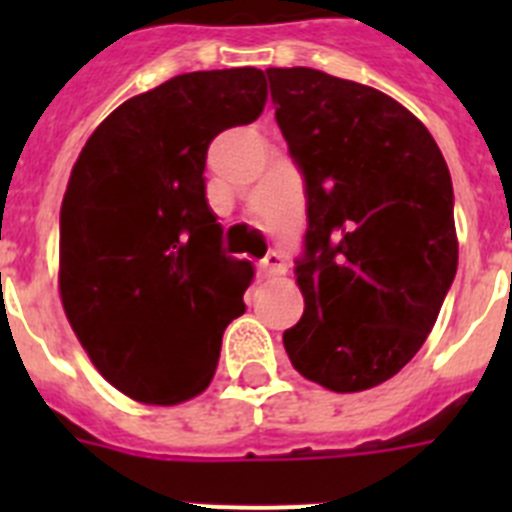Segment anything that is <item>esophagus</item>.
Here are the masks:
<instances>
[{"label":"esophagus","instance_id":"esophagus-1","mask_svg":"<svg viewBox=\"0 0 512 512\" xmlns=\"http://www.w3.org/2000/svg\"><path fill=\"white\" fill-rule=\"evenodd\" d=\"M287 271V261H284V256L279 251H269L264 256V259L259 261V274L261 277H279V274H284Z\"/></svg>","mask_w":512,"mask_h":512}]
</instances>
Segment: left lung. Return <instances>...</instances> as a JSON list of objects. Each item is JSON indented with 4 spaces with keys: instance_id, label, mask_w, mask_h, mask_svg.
Returning a JSON list of instances; mask_svg holds the SVG:
<instances>
[{
    "instance_id": "1",
    "label": "left lung",
    "mask_w": 512,
    "mask_h": 512,
    "mask_svg": "<svg viewBox=\"0 0 512 512\" xmlns=\"http://www.w3.org/2000/svg\"><path fill=\"white\" fill-rule=\"evenodd\" d=\"M266 79L307 197L295 261L305 312L284 348L310 382L369 390L418 354L454 284L449 166L423 122L379 89L305 66Z\"/></svg>"
}]
</instances>
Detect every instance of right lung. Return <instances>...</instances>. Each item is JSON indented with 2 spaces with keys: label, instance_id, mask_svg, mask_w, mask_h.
<instances>
[{
  "label": "right lung",
  "instance_id": "obj_1",
  "mask_svg": "<svg viewBox=\"0 0 512 512\" xmlns=\"http://www.w3.org/2000/svg\"><path fill=\"white\" fill-rule=\"evenodd\" d=\"M266 104L264 71H194L122 102L81 148L61 205V302L112 387L174 405L215 374L253 266L207 205L212 138Z\"/></svg>",
  "mask_w": 512,
  "mask_h": 512
}]
</instances>
